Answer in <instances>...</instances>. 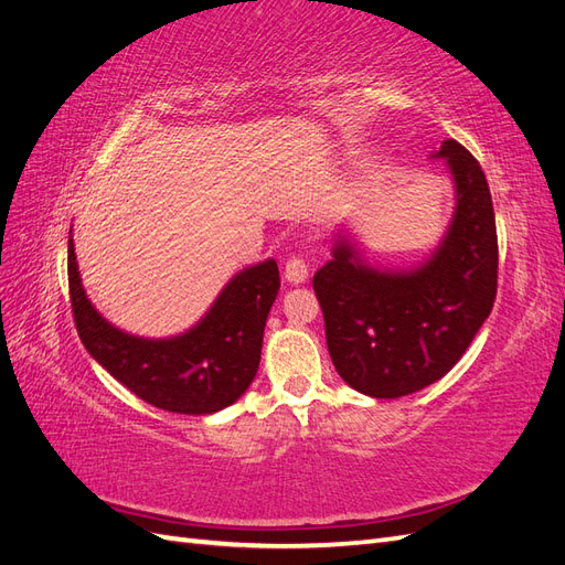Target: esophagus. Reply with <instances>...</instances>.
Listing matches in <instances>:
<instances>
[{
  "label": "esophagus",
  "mask_w": 565,
  "mask_h": 565,
  "mask_svg": "<svg viewBox=\"0 0 565 565\" xmlns=\"http://www.w3.org/2000/svg\"><path fill=\"white\" fill-rule=\"evenodd\" d=\"M306 278H309V266H306V262L299 259V256H295V259H289L285 264V280L289 285H301L306 282Z\"/></svg>",
  "instance_id": "obj_1"
}]
</instances>
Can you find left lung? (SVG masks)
I'll return each instance as SVG.
<instances>
[{
	"mask_svg": "<svg viewBox=\"0 0 565 565\" xmlns=\"http://www.w3.org/2000/svg\"><path fill=\"white\" fill-rule=\"evenodd\" d=\"M431 158L450 169L455 212L429 259L372 266L339 231L332 259L313 276L339 377L372 398H401L448 374L498 295V228L483 169L452 139Z\"/></svg>",
	"mask_w": 565,
	"mask_h": 565,
	"instance_id": "obj_1",
	"label": "left lung"
}]
</instances>
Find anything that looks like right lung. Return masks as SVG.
<instances>
[{"label": "right lung", "instance_id": "1", "mask_svg": "<svg viewBox=\"0 0 565 565\" xmlns=\"http://www.w3.org/2000/svg\"><path fill=\"white\" fill-rule=\"evenodd\" d=\"M67 285L77 334L100 367L167 413L212 415L241 398L259 370L280 273L273 259L235 273L191 330L167 339L122 332L94 309L82 287L73 235L67 237Z\"/></svg>", "mask_w": 565, "mask_h": 565}]
</instances>
